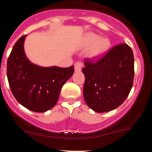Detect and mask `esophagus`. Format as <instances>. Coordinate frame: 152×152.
Wrapping results in <instances>:
<instances>
[{"mask_svg": "<svg viewBox=\"0 0 152 152\" xmlns=\"http://www.w3.org/2000/svg\"><path fill=\"white\" fill-rule=\"evenodd\" d=\"M83 64L81 62H80V61H77V62L75 63V72H80L81 71V69H82L83 68Z\"/></svg>", "mask_w": 152, "mask_h": 152, "instance_id": "obj_1", "label": "esophagus"}]
</instances>
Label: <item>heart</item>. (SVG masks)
<instances>
[{"label":"heart","instance_id":"b5f03b06","mask_svg":"<svg viewBox=\"0 0 152 152\" xmlns=\"http://www.w3.org/2000/svg\"><path fill=\"white\" fill-rule=\"evenodd\" d=\"M110 40L107 37H100V36L93 33L86 34L84 40V45L85 47H90L89 56L91 58L97 59L107 53L110 47Z\"/></svg>","mask_w":152,"mask_h":152}]
</instances>
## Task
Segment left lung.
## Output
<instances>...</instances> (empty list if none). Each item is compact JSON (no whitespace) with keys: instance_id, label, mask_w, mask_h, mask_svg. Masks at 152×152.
<instances>
[{"instance_id":"obj_1","label":"left lung","mask_w":152,"mask_h":152,"mask_svg":"<svg viewBox=\"0 0 152 152\" xmlns=\"http://www.w3.org/2000/svg\"><path fill=\"white\" fill-rule=\"evenodd\" d=\"M84 98L97 113L111 111L126 100L133 84L134 56L127 44L114 46L96 63L86 59Z\"/></svg>"}]
</instances>
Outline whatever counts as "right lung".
<instances>
[{
    "label": "right lung",
    "instance_id": "right-lung-1",
    "mask_svg": "<svg viewBox=\"0 0 152 152\" xmlns=\"http://www.w3.org/2000/svg\"><path fill=\"white\" fill-rule=\"evenodd\" d=\"M26 35L19 39L8 58L7 75L16 100L33 112L43 113L54 107L62 86L72 77L74 66H38L26 56L23 44Z\"/></svg>",
    "mask_w": 152,
    "mask_h": 152
}]
</instances>
